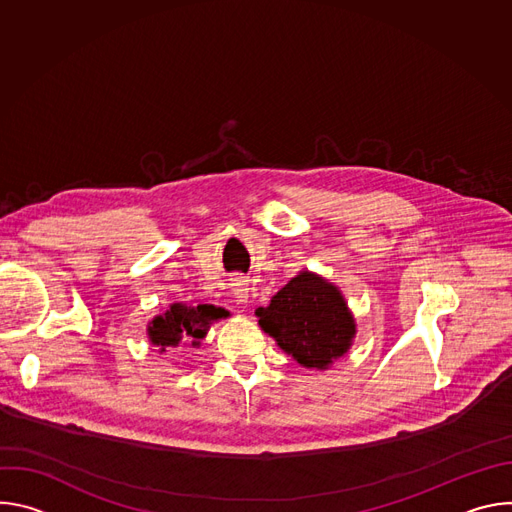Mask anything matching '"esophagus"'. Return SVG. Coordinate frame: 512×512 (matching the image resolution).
I'll use <instances>...</instances> for the list:
<instances>
[{
  "instance_id": "obj_1",
  "label": "esophagus",
  "mask_w": 512,
  "mask_h": 512,
  "mask_svg": "<svg viewBox=\"0 0 512 512\" xmlns=\"http://www.w3.org/2000/svg\"><path fill=\"white\" fill-rule=\"evenodd\" d=\"M231 291L239 304H247V300L251 298V285L249 279L243 275H235L231 277Z\"/></svg>"
}]
</instances>
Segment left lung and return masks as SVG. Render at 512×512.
<instances>
[{
	"mask_svg": "<svg viewBox=\"0 0 512 512\" xmlns=\"http://www.w3.org/2000/svg\"><path fill=\"white\" fill-rule=\"evenodd\" d=\"M255 316L285 354L316 371H328L356 336L354 314L340 287L308 269L291 277Z\"/></svg>",
	"mask_w": 512,
	"mask_h": 512,
	"instance_id": "left-lung-1",
	"label": "left lung"
}]
</instances>
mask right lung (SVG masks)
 Masks as SVG:
<instances>
[{
    "instance_id": "right-lung-1",
    "label": "right lung",
    "mask_w": 512,
    "mask_h": 512,
    "mask_svg": "<svg viewBox=\"0 0 512 512\" xmlns=\"http://www.w3.org/2000/svg\"><path fill=\"white\" fill-rule=\"evenodd\" d=\"M231 314L225 308L212 304L188 306L182 302L170 304V308L148 322L150 344L164 354L168 348H176L182 342H190L192 348L200 346V340L206 338L212 324L225 320Z\"/></svg>"
}]
</instances>
